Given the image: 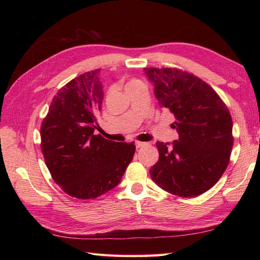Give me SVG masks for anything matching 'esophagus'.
<instances>
[{
	"label": "esophagus",
	"instance_id": "1",
	"mask_svg": "<svg viewBox=\"0 0 260 260\" xmlns=\"http://www.w3.org/2000/svg\"><path fill=\"white\" fill-rule=\"evenodd\" d=\"M146 143H144V142H139V141H136V146H137V148H140V147H142V146H144Z\"/></svg>",
	"mask_w": 260,
	"mask_h": 260
}]
</instances>
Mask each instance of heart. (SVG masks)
<instances>
[{"mask_svg": "<svg viewBox=\"0 0 260 260\" xmlns=\"http://www.w3.org/2000/svg\"><path fill=\"white\" fill-rule=\"evenodd\" d=\"M135 83H139V81H137V80H133V81H131L128 85H130V84H135Z\"/></svg>", "mask_w": 260, "mask_h": 260, "instance_id": "heart-1", "label": "heart"}]
</instances>
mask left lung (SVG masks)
I'll return each instance as SVG.
<instances>
[{"instance_id": "left-lung-1", "label": "left lung", "mask_w": 260, "mask_h": 260, "mask_svg": "<svg viewBox=\"0 0 260 260\" xmlns=\"http://www.w3.org/2000/svg\"><path fill=\"white\" fill-rule=\"evenodd\" d=\"M162 108L174 114L179 138L157 142L159 158L149 170L168 193L194 198L221 178L233 146L232 118L215 90L199 77L175 68H144Z\"/></svg>"}]
</instances>
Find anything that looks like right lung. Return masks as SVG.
Here are the masks:
<instances>
[{
  "mask_svg": "<svg viewBox=\"0 0 260 260\" xmlns=\"http://www.w3.org/2000/svg\"><path fill=\"white\" fill-rule=\"evenodd\" d=\"M100 70L62 86L41 124L46 167L62 191L79 200L96 199L119 184L136 152L135 142H115L94 133L104 99Z\"/></svg>",
  "mask_w": 260,
  "mask_h": 260,
  "instance_id": "add662e5",
  "label": "right lung"
}]
</instances>
